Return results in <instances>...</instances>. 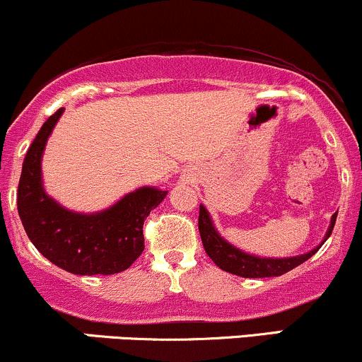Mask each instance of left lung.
<instances>
[{"mask_svg": "<svg viewBox=\"0 0 362 362\" xmlns=\"http://www.w3.org/2000/svg\"><path fill=\"white\" fill-rule=\"evenodd\" d=\"M335 219H337V213L332 216L330 226H328L325 238H323V242L317 248H313L308 253H303V255L288 257V259H265V257L262 259V257H255L250 255V253L238 250V248L228 243L216 231L214 224L211 221V216L204 206H199V233H201V240L202 245H204L206 253L223 271L235 274V276L240 277H248V279H255V277H277L293 271L294 267H298L303 262L308 260L310 257H313L320 250V247L327 242L328 236L332 235V230L335 226Z\"/></svg>", "mask_w": 362, "mask_h": 362, "instance_id": "1", "label": "left lung"}]
</instances>
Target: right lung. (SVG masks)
Segmentation results:
<instances>
[{"label":"right lung","mask_w":362,"mask_h":362,"mask_svg":"<svg viewBox=\"0 0 362 362\" xmlns=\"http://www.w3.org/2000/svg\"><path fill=\"white\" fill-rule=\"evenodd\" d=\"M64 109L44 122L25 155L16 206L30 242L47 260L78 276H110L126 271L144 250L143 224L167 190L141 187L102 213L64 209L45 194L40 175L42 153Z\"/></svg>","instance_id":"right-lung-1"}]
</instances>
